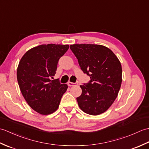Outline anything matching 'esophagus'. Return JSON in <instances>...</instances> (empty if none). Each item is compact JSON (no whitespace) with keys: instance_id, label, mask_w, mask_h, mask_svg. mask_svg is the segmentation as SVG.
Returning a JSON list of instances; mask_svg holds the SVG:
<instances>
[{"instance_id":"obj_1","label":"esophagus","mask_w":149,"mask_h":149,"mask_svg":"<svg viewBox=\"0 0 149 149\" xmlns=\"http://www.w3.org/2000/svg\"><path fill=\"white\" fill-rule=\"evenodd\" d=\"M77 83H72V82H68V86H74V85H75Z\"/></svg>"}]
</instances>
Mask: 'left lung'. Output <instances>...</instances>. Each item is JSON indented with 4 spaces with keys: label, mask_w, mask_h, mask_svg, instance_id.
I'll return each instance as SVG.
<instances>
[{
    "label": "left lung",
    "mask_w": 149,
    "mask_h": 149,
    "mask_svg": "<svg viewBox=\"0 0 149 149\" xmlns=\"http://www.w3.org/2000/svg\"><path fill=\"white\" fill-rule=\"evenodd\" d=\"M81 69L90 77L81 85V95L77 98L81 109L91 115H100L109 109L118 96L122 70L119 59L107 47L94 44L70 46Z\"/></svg>",
    "instance_id": "left-lung-1"
}]
</instances>
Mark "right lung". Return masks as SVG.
<instances>
[{
  "label": "right lung",
  "mask_w": 149,
  "mask_h": 149,
  "mask_svg": "<svg viewBox=\"0 0 149 149\" xmlns=\"http://www.w3.org/2000/svg\"><path fill=\"white\" fill-rule=\"evenodd\" d=\"M68 48V45H41L27 51L19 62L17 76L22 95L31 108L41 115L56 111L67 90V84L51 79L59 58Z\"/></svg>",
  "instance_id": "add662e5"
}]
</instances>
